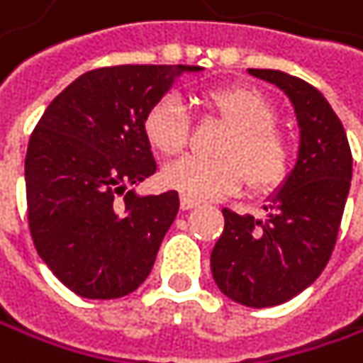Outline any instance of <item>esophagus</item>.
Returning a JSON list of instances; mask_svg holds the SVG:
<instances>
[{
  "mask_svg": "<svg viewBox=\"0 0 363 363\" xmlns=\"http://www.w3.org/2000/svg\"><path fill=\"white\" fill-rule=\"evenodd\" d=\"M196 205H199V201H196V199L182 196V209H192V207H196Z\"/></svg>",
  "mask_w": 363,
  "mask_h": 363,
  "instance_id": "esophagus-1",
  "label": "esophagus"
}]
</instances>
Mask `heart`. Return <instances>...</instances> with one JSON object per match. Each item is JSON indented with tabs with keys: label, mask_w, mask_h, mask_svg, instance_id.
Masks as SVG:
<instances>
[{
	"label": "heart",
	"mask_w": 363,
	"mask_h": 363,
	"mask_svg": "<svg viewBox=\"0 0 363 363\" xmlns=\"http://www.w3.org/2000/svg\"><path fill=\"white\" fill-rule=\"evenodd\" d=\"M205 111L229 125L216 147L218 158H184L162 171V184L190 199H220L238 192L246 177L255 190L280 186L293 162V147L276 125L272 102L248 85H226L203 94ZM147 143L162 156H179L190 141L184 104L167 96L143 119Z\"/></svg>",
	"instance_id": "b5f03b06"
}]
</instances>
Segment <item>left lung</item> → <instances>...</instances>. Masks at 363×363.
<instances>
[{"label":"left lung","instance_id":"left-lung-1","mask_svg":"<svg viewBox=\"0 0 363 363\" xmlns=\"http://www.w3.org/2000/svg\"><path fill=\"white\" fill-rule=\"evenodd\" d=\"M280 87L299 121V156L263 220L222 209L224 231L211 250L218 289L238 303L269 308L289 301L325 269L351 188L347 132L310 83L280 70H248Z\"/></svg>","mask_w":363,"mask_h":363}]
</instances>
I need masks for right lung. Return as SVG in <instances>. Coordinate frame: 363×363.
Here are the masks:
<instances>
[{"label":"right lung","mask_w":363,"mask_h":363,"mask_svg":"<svg viewBox=\"0 0 363 363\" xmlns=\"http://www.w3.org/2000/svg\"><path fill=\"white\" fill-rule=\"evenodd\" d=\"M199 70H89L47 106L33 128L25 158L29 231L40 259L72 293L117 299L150 276L179 196L175 190L156 196L128 190L156 173L143 119L175 77Z\"/></svg>","instance_id":"1"}]
</instances>
